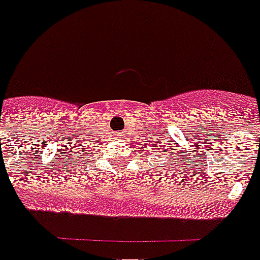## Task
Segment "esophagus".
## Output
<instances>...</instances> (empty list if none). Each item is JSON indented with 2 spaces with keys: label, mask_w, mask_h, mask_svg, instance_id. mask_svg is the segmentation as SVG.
I'll use <instances>...</instances> for the list:
<instances>
[{
  "label": "esophagus",
  "mask_w": 260,
  "mask_h": 260,
  "mask_svg": "<svg viewBox=\"0 0 260 260\" xmlns=\"http://www.w3.org/2000/svg\"><path fill=\"white\" fill-rule=\"evenodd\" d=\"M116 139H119V140L123 139V133H120V132H119V133H116Z\"/></svg>",
  "instance_id": "obj_1"
}]
</instances>
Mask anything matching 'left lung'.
Masks as SVG:
<instances>
[{
  "label": "left lung",
  "mask_w": 260,
  "mask_h": 260,
  "mask_svg": "<svg viewBox=\"0 0 260 260\" xmlns=\"http://www.w3.org/2000/svg\"><path fill=\"white\" fill-rule=\"evenodd\" d=\"M162 152H167V151H162ZM171 159H174V158H171ZM169 165H172V164L169 162Z\"/></svg>",
  "instance_id": "obj_1"
}]
</instances>
